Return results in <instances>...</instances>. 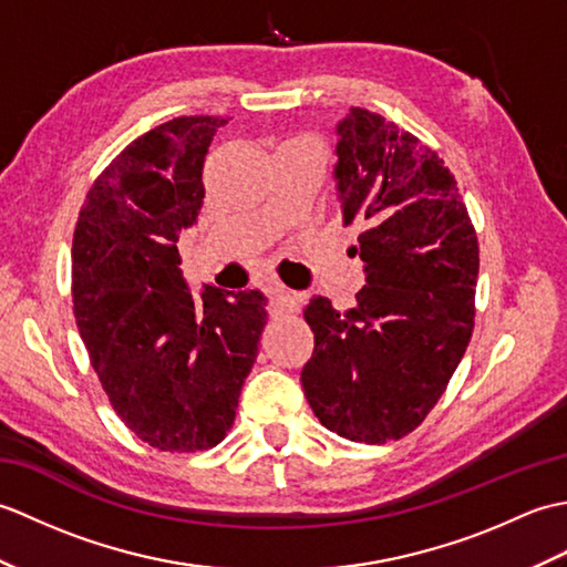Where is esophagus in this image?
I'll use <instances>...</instances> for the list:
<instances>
[{
	"mask_svg": "<svg viewBox=\"0 0 567 567\" xmlns=\"http://www.w3.org/2000/svg\"><path fill=\"white\" fill-rule=\"evenodd\" d=\"M270 302L277 311H297L302 299H299L297 292L285 290L282 285H275V287H270Z\"/></svg>",
	"mask_w": 567,
	"mask_h": 567,
	"instance_id": "esophagus-1",
	"label": "esophagus"
}]
</instances>
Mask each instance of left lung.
Here are the masks:
<instances>
[{"label": "left lung", "mask_w": 567, "mask_h": 567, "mask_svg": "<svg viewBox=\"0 0 567 567\" xmlns=\"http://www.w3.org/2000/svg\"><path fill=\"white\" fill-rule=\"evenodd\" d=\"M343 226L358 236L365 287L336 311L311 297L309 406L348 441H400L426 419L475 327L480 248L453 173L424 141L353 106L339 124Z\"/></svg>", "instance_id": "1"}]
</instances>
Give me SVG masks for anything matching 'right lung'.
<instances>
[{
  "mask_svg": "<svg viewBox=\"0 0 567 567\" xmlns=\"http://www.w3.org/2000/svg\"><path fill=\"white\" fill-rule=\"evenodd\" d=\"M224 116H177L131 141L94 179L72 236V311L114 412L167 453L221 443L258 358L268 299H195L177 240L204 204V158Z\"/></svg>",
  "mask_w": 567,
  "mask_h": 567,
  "instance_id": "obj_1",
  "label": "right lung"
}]
</instances>
